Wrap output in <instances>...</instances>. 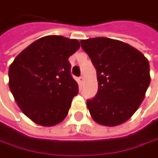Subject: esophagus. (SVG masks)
Instances as JSON below:
<instances>
[{"label":"esophagus","instance_id":"obj_1","mask_svg":"<svg viewBox=\"0 0 158 158\" xmlns=\"http://www.w3.org/2000/svg\"><path fill=\"white\" fill-rule=\"evenodd\" d=\"M79 82H80V83L82 84V83H83V81H84V78H83V76H81V77H79Z\"/></svg>","mask_w":158,"mask_h":158}]
</instances>
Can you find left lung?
Wrapping results in <instances>:
<instances>
[{"label": "left lung", "mask_w": 158, "mask_h": 158, "mask_svg": "<svg viewBox=\"0 0 158 158\" xmlns=\"http://www.w3.org/2000/svg\"><path fill=\"white\" fill-rule=\"evenodd\" d=\"M98 80L97 95L87 102L92 119L99 124L117 126L137 110L150 84V67L142 52L107 37L81 40Z\"/></svg>", "instance_id": "left-lung-1"}]
</instances>
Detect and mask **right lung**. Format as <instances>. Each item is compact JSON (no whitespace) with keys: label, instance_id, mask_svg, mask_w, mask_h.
I'll use <instances>...</instances> for the list:
<instances>
[{"label":"right lung","instance_id":"add662e5","mask_svg":"<svg viewBox=\"0 0 158 158\" xmlns=\"http://www.w3.org/2000/svg\"><path fill=\"white\" fill-rule=\"evenodd\" d=\"M79 48L77 39L47 35L24 48L10 65V90L19 108L36 124L54 126L68 115L79 92L69 57Z\"/></svg>","mask_w":158,"mask_h":158}]
</instances>
